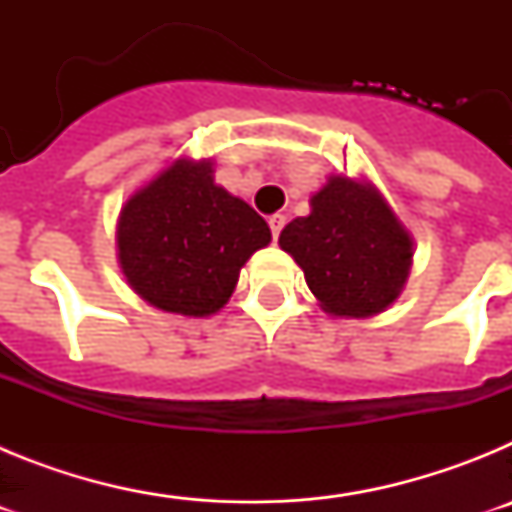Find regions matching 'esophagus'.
<instances>
[{
    "instance_id": "obj_1",
    "label": "esophagus",
    "mask_w": 512,
    "mask_h": 512,
    "mask_svg": "<svg viewBox=\"0 0 512 512\" xmlns=\"http://www.w3.org/2000/svg\"><path fill=\"white\" fill-rule=\"evenodd\" d=\"M284 225H287V217H284L282 212H277V215L269 217V228H271V235H274V238H279V233H282Z\"/></svg>"
}]
</instances>
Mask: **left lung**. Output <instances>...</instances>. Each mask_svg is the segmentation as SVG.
<instances>
[{
  "instance_id": "8db88e82",
  "label": "left lung",
  "mask_w": 512,
  "mask_h": 512,
  "mask_svg": "<svg viewBox=\"0 0 512 512\" xmlns=\"http://www.w3.org/2000/svg\"><path fill=\"white\" fill-rule=\"evenodd\" d=\"M312 212L279 235L305 282L333 315L369 318L400 297L413 259L408 230L372 184L330 176L312 194Z\"/></svg>"
}]
</instances>
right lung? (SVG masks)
I'll return each instance as SVG.
<instances>
[{
  "instance_id": "right-lung-1",
  "label": "right lung",
  "mask_w": 512,
  "mask_h": 512,
  "mask_svg": "<svg viewBox=\"0 0 512 512\" xmlns=\"http://www.w3.org/2000/svg\"><path fill=\"white\" fill-rule=\"evenodd\" d=\"M259 212L212 182L210 161H176L135 192L117 223L120 264L153 307L205 318L233 295L241 266L269 246Z\"/></svg>"
}]
</instances>
